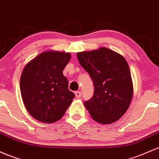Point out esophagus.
<instances>
[{
	"mask_svg": "<svg viewBox=\"0 0 159 159\" xmlns=\"http://www.w3.org/2000/svg\"><path fill=\"white\" fill-rule=\"evenodd\" d=\"M81 92H80V91H76V92H75V95H76V97L77 98H80V97H81Z\"/></svg>",
	"mask_w": 159,
	"mask_h": 159,
	"instance_id": "obj_1",
	"label": "esophagus"
}]
</instances>
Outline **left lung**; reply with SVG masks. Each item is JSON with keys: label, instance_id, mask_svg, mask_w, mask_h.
<instances>
[{"label": "left lung", "instance_id": "left-lung-1", "mask_svg": "<svg viewBox=\"0 0 159 159\" xmlns=\"http://www.w3.org/2000/svg\"><path fill=\"white\" fill-rule=\"evenodd\" d=\"M94 83V95L84 103L92 118L110 124L124 115L133 96V83L125 58L106 47L76 54Z\"/></svg>", "mask_w": 159, "mask_h": 159}]
</instances>
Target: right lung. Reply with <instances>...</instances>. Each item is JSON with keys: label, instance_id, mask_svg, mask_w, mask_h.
I'll use <instances>...</instances> for the list:
<instances>
[{"label": "right lung", "instance_id": "obj_1", "mask_svg": "<svg viewBox=\"0 0 159 159\" xmlns=\"http://www.w3.org/2000/svg\"><path fill=\"white\" fill-rule=\"evenodd\" d=\"M70 53L46 51L28 62L20 78V91L26 110L37 120L57 122L70 106L75 94L68 89L63 70Z\"/></svg>", "mask_w": 159, "mask_h": 159}]
</instances>
